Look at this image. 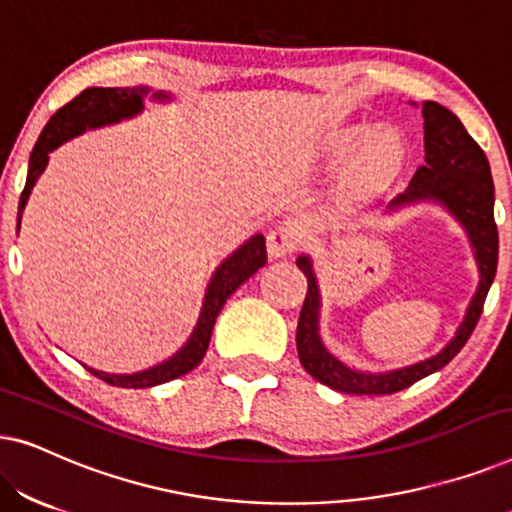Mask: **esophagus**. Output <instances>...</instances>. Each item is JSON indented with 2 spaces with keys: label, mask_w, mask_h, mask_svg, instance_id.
<instances>
[{
  "label": "esophagus",
  "mask_w": 512,
  "mask_h": 512,
  "mask_svg": "<svg viewBox=\"0 0 512 512\" xmlns=\"http://www.w3.org/2000/svg\"><path fill=\"white\" fill-rule=\"evenodd\" d=\"M298 230L293 226H277L268 233V254L270 258H282L298 249Z\"/></svg>",
  "instance_id": "34e87169"
}]
</instances>
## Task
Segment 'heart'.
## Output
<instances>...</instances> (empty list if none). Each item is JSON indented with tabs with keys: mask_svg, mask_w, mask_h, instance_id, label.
<instances>
[{
	"mask_svg": "<svg viewBox=\"0 0 512 512\" xmlns=\"http://www.w3.org/2000/svg\"><path fill=\"white\" fill-rule=\"evenodd\" d=\"M326 158L340 165L352 160L349 165V184L356 188H375L389 184L403 170L408 158V144L403 135L394 128H373L352 125L326 142Z\"/></svg>",
	"mask_w": 512,
	"mask_h": 512,
	"instance_id": "b5f03b06",
	"label": "heart"
}]
</instances>
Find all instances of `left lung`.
Instances as JSON below:
<instances>
[{
  "label": "left lung",
  "mask_w": 512,
  "mask_h": 512,
  "mask_svg": "<svg viewBox=\"0 0 512 512\" xmlns=\"http://www.w3.org/2000/svg\"><path fill=\"white\" fill-rule=\"evenodd\" d=\"M424 116V153L426 163L412 177L408 191L391 200L389 209L412 205V202H440L461 226L475 249V261L480 268L478 291L468 305L466 319L461 321L457 335L443 352L415 366L391 370V373H361L347 368L345 363L328 354L319 338V286L314 277L310 256H298V268L307 277V293L300 310L296 345L303 368L314 380L342 394L354 396H384L408 389L422 377L445 368L461 352L478 324L487 291L494 282L499 263V230L494 223V181L489 160L478 142L468 135L464 125L450 109L438 102L422 104Z\"/></svg>",
  "instance_id": "left-lung-1"
}]
</instances>
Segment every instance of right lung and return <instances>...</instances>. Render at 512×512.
<instances>
[{"instance_id": "add662e5", "label": "right lung", "mask_w": 512, "mask_h": 512, "mask_svg": "<svg viewBox=\"0 0 512 512\" xmlns=\"http://www.w3.org/2000/svg\"><path fill=\"white\" fill-rule=\"evenodd\" d=\"M149 95V88H86L81 95H76L72 102H67L65 107L55 111L51 121L46 123L44 132H41L37 144H34L32 156H30V170H27V181L23 193H20L18 202V228H20V214L27 205L34 184H37L39 174L46 170L48 165V153L58 149L62 142L72 139L81 132L90 128H100V125L118 123L123 118L137 116L144 109V97ZM153 100H170V95L165 93H153ZM268 261V251H265V237L254 235L242 244L240 249L233 251L226 261H223L212 275V282L207 286L205 300H202L200 319L195 324L191 338L177 354L170 359L158 363L149 370L132 375H109L100 373V370L88 368L95 377H100L111 387H123V389H146L156 387V384L177 380V377L186 375L188 370H193L202 361V356L207 354L209 338H212L214 321L219 317L221 307L226 305V300L237 291V286L247 282L258 268H263Z\"/></svg>"}]
</instances>
